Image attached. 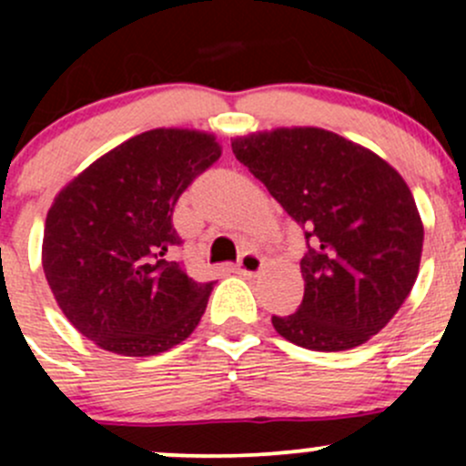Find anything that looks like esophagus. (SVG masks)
Segmentation results:
<instances>
[{
	"label": "esophagus",
	"instance_id": "1",
	"mask_svg": "<svg viewBox=\"0 0 466 466\" xmlns=\"http://www.w3.org/2000/svg\"><path fill=\"white\" fill-rule=\"evenodd\" d=\"M263 265H265V260L260 258L256 251H245V254L240 256L238 263L234 265V269L243 276H256L260 269H263Z\"/></svg>",
	"mask_w": 466,
	"mask_h": 466
}]
</instances>
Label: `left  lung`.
I'll use <instances>...</instances> for the list:
<instances>
[{
  "label": "left lung",
  "instance_id": "8db88e82",
  "mask_svg": "<svg viewBox=\"0 0 466 466\" xmlns=\"http://www.w3.org/2000/svg\"><path fill=\"white\" fill-rule=\"evenodd\" d=\"M232 153L302 228L304 298L271 315L291 344L349 350L386 326L419 276L422 223L403 177L337 133L276 129L232 140Z\"/></svg>",
  "mask_w": 466,
  "mask_h": 466
}]
</instances>
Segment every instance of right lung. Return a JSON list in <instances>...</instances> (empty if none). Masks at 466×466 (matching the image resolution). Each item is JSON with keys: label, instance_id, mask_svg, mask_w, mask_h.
<instances>
[{"label": "right lung", "instance_id": "add662e5", "mask_svg": "<svg viewBox=\"0 0 466 466\" xmlns=\"http://www.w3.org/2000/svg\"><path fill=\"white\" fill-rule=\"evenodd\" d=\"M221 157L208 133L153 129L122 142L58 192L44 271L66 318L100 349L157 355L199 324L212 282L173 258L175 203Z\"/></svg>", "mask_w": 466, "mask_h": 466}]
</instances>
